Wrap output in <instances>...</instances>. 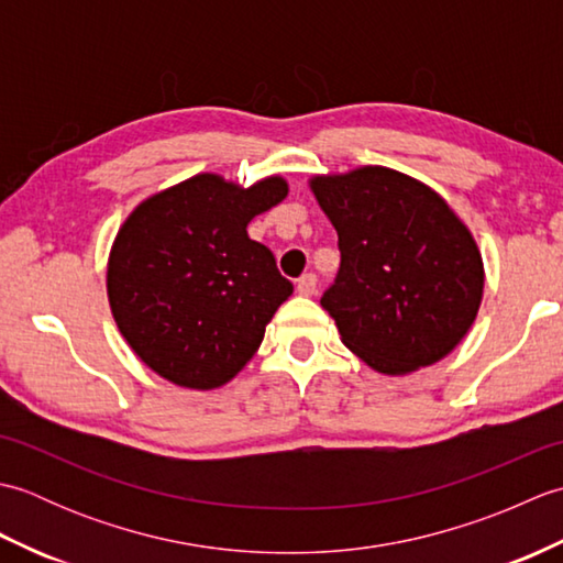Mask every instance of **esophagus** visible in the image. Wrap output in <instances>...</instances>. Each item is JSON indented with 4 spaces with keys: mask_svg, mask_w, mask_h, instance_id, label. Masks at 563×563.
I'll return each instance as SVG.
<instances>
[{
    "mask_svg": "<svg viewBox=\"0 0 563 563\" xmlns=\"http://www.w3.org/2000/svg\"><path fill=\"white\" fill-rule=\"evenodd\" d=\"M297 290L300 295H314L317 290V275L314 273H305L300 280H297Z\"/></svg>",
    "mask_w": 563,
    "mask_h": 563,
    "instance_id": "obj_1",
    "label": "esophagus"
}]
</instances>
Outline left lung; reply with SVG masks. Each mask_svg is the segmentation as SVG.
<instances>
[{"instance_id":"8db88e82","label":"left lung","mask_w":563,"mask_h":563,"mask_svg":"<svg viewBox=\"0 0 563 563\" xmlns=\"http://www.w3.org/2000/svg\"><path fill=\"white\" fill-rule=\"evenodd\" d=\"M341 266L321 295L343 343L377 373L445 357L474 324L484 266L470 230L416 178L385 166L317 176Z\"/></svg>"}]
</instances>
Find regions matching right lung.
Wrapping results in <instances>:
<instances>
[{
	"label": "right lung",
	"instance_id": "add662e5",
	"mask_svg": "<svg viewBox=\"0 0 563 563\" xmlns=\"http://www.w3.org/2000/svg\"><path fill=\"white\" fill-rule=\"evenodd\" d=\"M288 196L278 176L251 188L214 174L147 198L130 214L109 258V300L140 361L178 387L230 382L292 295L268 246L246 224Z\"/></svg>",
	"mask_w": 563,
	"mask_h": 563
}]
</instances>
